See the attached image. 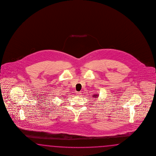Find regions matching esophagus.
<instances>
[{
    "instance_id": "34e87169",
    "label": "esophagus",
    "mask_w": 156,
    "mask_h": 156,
    "mask_svg": "<svg viewBox=\"0 0 156 156\" xmlns=\"http://www.w3.org/2000/svg\"><path fill=\"white\" fill-rule=\"evenodd\" d=\"M76 95L78 96H81V95H82V93L80 92H77L76 93Z\"/></svg>"
}]
</instances>
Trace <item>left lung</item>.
<instances>
[{"mask_svg":"<svg viewBox=\"0 0 156 156\" xmlns=\"http://www.w3.org/2000/svg\"><path fill=\"white\" fill-rule=\"evenodd\" d=\"M93 96V98H98V96H99V94H94V95H92Z\"/></svg>","mask_w":156,"mask_h":156,"instance_id":"8db88e82","label":"left lung"}]
</instances>
